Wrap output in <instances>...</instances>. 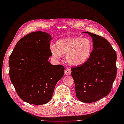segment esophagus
Instances as JSON below:
<instances>
[{
	"label": "esophagus",
	"instance_id": "obj_1",
	"mask_svg": "<svg viewBox=\"0 0 124 124\" xmlns=\"http://www.w3.org/2000/svg\"><path fill=\"white\" fill-rule=\"evenodd\" d=\"M71 69H69V68H67V69H65V74H66V75H70V74H71Z\"/></svg>",
	"mask_w": 124,
	"mask_h": 124
}]
</instances>
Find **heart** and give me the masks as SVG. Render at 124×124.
Returning a JSON list of instances; mask_svg holds the SVG:
<instances>
[{
    "label": "heart",
    "instance_id": "b5f03b06",
    "mask_svg": "<svg viewBox=\"0 0 124 124\" xmlns=\"http://www.w3.org/2000/svg\"><path fill=\"white\" fill-rule=\"evenodd\" d=\"M56 47L51 46L50 50L53 57L60 59L62 54H66L67 62L73 66L85 63L89 59L93 45L89 39L79 37H67L58 40Z\"/></svg>",
    "mask_w": 124,
    "mask_h": 124
}]
</instances>
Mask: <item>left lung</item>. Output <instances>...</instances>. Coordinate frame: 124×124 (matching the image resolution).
Listing matches in <instances>:
<instances>
[{
  "mask_svg": "<svg viewBox=\"0 0 124 124\" xmlns=\"http://www.w3.org/2000/svg\"><path fill=\"white\" fill-rule=\"evenodd\" d=\"M93 50L85 63L71 68L76 96L80 101L93 102L111 92L116 75V54L106 39L89 32Z\"/></svg>",
  "mask_w": 124,
  "mask_h": 124,
  "instance_id": "1",
  "label": "left lung"
}]
</instances>
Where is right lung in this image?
I'll list each match as a JSON object with an SVG mask.
<instances>
[{
  "instance_id": "obj_1",
  "label": "right lung",
  "mask_w": 124,
  "mask_h": 124,
  "mask_svg": "<svg viewBox=\"0 0 124 124\" xmlns=\"http://www.w3.org/2000/svg\"><path fill=\"white\" fill-rule=\"evenodd\" d=\"M52 38L46 32H31L18 41L9 58L10 80L19 97L29 104L50 101L56 84L64 76L62 65L48 61L52 55Z\"/></svg>"
}]
</instances>
